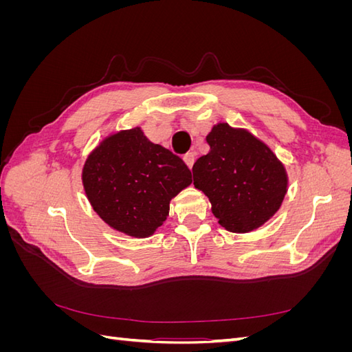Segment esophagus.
Segmentation results:
<instances>
[{"instance_id": "esophagus-1", "label": "esophagus", "mask_w": 352, "mask_h": 352, "mask_svg": "<svg viewBox=\"0 0 352 352\" xmlns=\"http://www.w3.org/2000/svg\"><path fill=\"white\" fill-rule=\"evenodd\" d=\"M184 162L186 163V166L189 167V168H192V166H194V162H195V154L194 153H186L185 155H184Z\"/></svg>"}]
</instances>
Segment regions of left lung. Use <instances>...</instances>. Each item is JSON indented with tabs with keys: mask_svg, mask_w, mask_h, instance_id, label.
<instances>
[{
	"mask_svg": "<svg viewBox=\"0 0 352 352\" xmlns=\"http://www.w3.org/2000/svg\"><path fill=\"white\" fill-rule=\"evenodd\" d=\"M210 153L194 167V186L204 192L221 228L248 233L279 211L289 177L272 148L243 127L219 122L206 136Z\"/></svg>",
	"mask_w": 352,
	"mask_h": 352,
	"instance_id": "obj_1",
	"label": "left lung"
}]
</instances>
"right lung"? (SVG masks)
<instances>
[{"mask_svg":"<svg viewBox=\"0 0 352 352\" xmlns=\"http://www.w3.org/2000/svg\"><path fill=\"white\" fill-rule=\"evenodd\" d=\"M85 194L104 223L127 236H153L168 216L170 201L192 184L182 158L151 142L140 126L113 132L88 154Z\"/></svg>","mask_w":352,"mask_h":352,"instance_id":"add662e5","label":"right lung"}]
</instances>
